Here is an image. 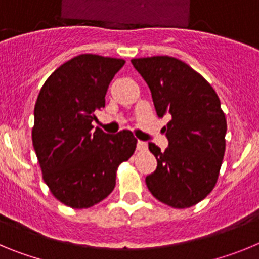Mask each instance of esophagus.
I'll return each mask as SVG.
<instances>
[{
  "mask_svg": "<svg viewBox=\"0 0 259 259\" xmlns=\"http://www.w3.org/2000/svg\"><path fill=\"white\" fill-rule=\"evenodd\" d=\"M137 149L140 150V152H144V150L148 149V145H146V143H144V141H137Z\"/></svg>",
  "mask_w": 259,
  "mask_h": 259,
  "instance_id": "1",
  "label": "esophagus"
}]
</instances>
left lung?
<instances>
[{"instance_id":"obj_1","label":"left lung","mask_w":259,"mask_h":259,"mask_svg":"<svg viewBox=\"0 0 259 259\" xmlns=\"http://www.w3.org/2000/svg\"><path fill=\"white\" fill-rule=\"evenodd\" d=\"M131 62L149 87L157 115L171 119L162 128L168 140L166 150L149 143L157 168L146 176L148 189L171 207L193 206L217 184L226 150L227 122L218 95L198 72L174 57Z\"/></svg>"}]
</instances>
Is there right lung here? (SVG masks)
Instances as JSON below:
<instances>
[{
  "label": "right lung",
  "mask_w": 259,
  "mask_h": 259,
  "mask_svg": "<svg viewBox=\"0 0 259 259\" xmlns=\"http://www.w3.org/2000/svg\"><path fill=\"white\" fill-rule=\"evenodd\" d=\"M123 65V59L80 54L57 68L38 93L33 148L53 196L72 209L106 198L115 187L118 166L136 149L131 131L109 135L92 124Z\"/></svg>",
  "instance_id": "add662e5"
}]
</instances>
